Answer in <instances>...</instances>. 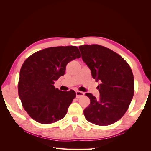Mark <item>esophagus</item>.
I'll use <instances>...</instances> for the list:
<instances>
[{
    "label": "esophagus",
    "mask_w": 151,
    "mask_h": 151,
    "mask_svg": "<svg viewBox=\"0 0 151 151\" xmlns=\"http://www.w3.org/2000/svg\"><path fill=\"white\" fill-rule=\"evenodd\" d=\"M76 98H77L83 96L84 95V93L83 92H81V91H76Z\"/></svg>",
    "instance_id": "1"
}]
</instances>
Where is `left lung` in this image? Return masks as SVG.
<instances>
[{"mask_svg": "<svg viewBox=\"0 0 151 151\" xmlns=\"http://www.w3.org/2000/svg\"><path fill=\"white\" fill-rule=\"evenodd\" d=\"M82 59L91 72L100 96L86 95L90 104L84 110L88 122L97 125L113 124L124 115L134 94V78L131 68L120 55L98 45L79 47Z\"/></svg>", "mask_w": 151, "mask_h": 151, "instance_id": "left-lung-1", "label": "left lung"}]
</instances>
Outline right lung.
<instances>
[{"label": "right lung", "mask_w": 151, "mask_h": 151, "mask_svg": "<svg viewBox=\"0 0 151 151\" xmlns=\"http://www.w3.org/2000/svg\"><path fill=\"white\" fill-rule=\"evenodd\" d=\"M80 57L76 46L57 47L40 50L24 61L20 70L18 93L32 119L50 124L65 116L76 92L60 91L53 84L64 75L67 63Z\"/></svg>", "instance_id": "right-lung-1"}]
</instances>
